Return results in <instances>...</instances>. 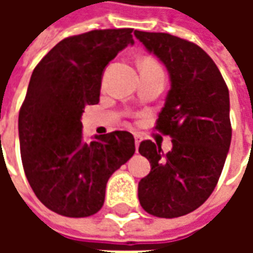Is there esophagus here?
<instances>
[{"mask_svg":"<svg viewBox=\"0 0 253 253\" xmlns=\"http://www.w3.org/2000/svg\"><path fill=\"white\" fill-rule=\"evenodd\" d=\"M134 139H135V148H137L138 150V146H139V143L142 141V135H139L138 132H135V134H134Z\"/></svg>","mask_w":253,"mask_h":253,"instance_id":"esophagus-1","label":"esophagus"}]
</instances>
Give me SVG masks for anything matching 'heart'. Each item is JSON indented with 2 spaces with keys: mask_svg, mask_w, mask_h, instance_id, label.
Returning a JSON list of instances; mask_svg holds the SVG:
<instances>
[{
  "mask_svg": "<svg viewBox=\"0 0 253 253\" xmlns=\"http://www.w3.org/2000/svg\"><path fill=\"white\" fill-rule=\"evenodd\" d=\"M145 66V67H160L157 63L152 61V59H143L142 62H141V67Z\"/></svg>",
  "mask_w": 253,
  "mask_h": 253,
  "instance_id": "obj_1",
  "label": "heart"
}]
</instances>
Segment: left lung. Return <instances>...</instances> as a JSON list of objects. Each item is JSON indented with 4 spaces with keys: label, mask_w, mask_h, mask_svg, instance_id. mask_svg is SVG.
Segmentation results:
<instances>
[{
    "label": "left lung",
    "mask_w": 253,
    "mask_h": 253,
    "mask_svg": "<svg viewBox=\"0 0 253 253\" xmlns=\"http://www.w3.org/2000/svg\"><path fill=\"white\" fill-rule=\"evenodd\" d=\"M134 35L169 73L156 130L172 138L168 153L150 139L139 145L152 169L138 183V198L152 215L181 217L206 202L222 172L232 139L228 86L195 43L163 32Z\"/></svg>",
    "instance_id": "1"
}]
</instances>
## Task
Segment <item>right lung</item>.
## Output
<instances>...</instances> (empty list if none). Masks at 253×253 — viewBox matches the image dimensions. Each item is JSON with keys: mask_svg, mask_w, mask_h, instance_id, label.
Listing matches in <instances>:
<instances>
[{"mask_svg": "<svg viewBox=\"0 0 253 253\" xmlns=\"http://www.w3.org/2000/svg\"><path fill=\"white\" fill-rule=\"evenodd\" d=\"M131 28L94 30L52 47L32 73L19 114L21 161L38 199L65 217L104 205L111 175L135 152L131 132L83 135L84 108L99 103L105 66L134 44Z\"/></svg>", "mask_w": 253, "mask_h": 253, "instance_id": "1", "label": "right lung"}]
</instances>
